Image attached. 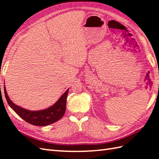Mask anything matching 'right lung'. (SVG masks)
<instances>
[{
  "mask_svg": "<svg viewBox=\"0 0 159 159\" xmlns=\"http://www.w3.org/2000/svg\"><path fill=\"white\" fill-rule=\"evenodd\" d=\"M68 91L69 89H67L52 106L43 110L30 111L23 109L13 103L9 99L5 86L4 85L5 96L10 107L26 122L39 126H45L55 123L63 116L66 112V99Z\"/></svg>",
  "mask_w": 159,
  "mask_h": 159,
  "instance_id": "add662e5",
  "label": "right lung"
}]
</instances>
